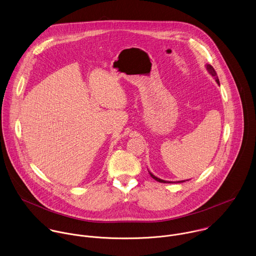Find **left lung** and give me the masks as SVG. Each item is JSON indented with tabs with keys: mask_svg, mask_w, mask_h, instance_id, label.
<instances>
[{
	"mask_svg": "<svg viewBox=\"0 0 256 256\" xmlns=\"http://www.w3.org/2000/svg\"><path fill=\"white\" fill-rule=\"evenodd\" d=\"M206 68L208 70V72L214 78V80H216V82H218V84H220V80H218V76H216V70H214V66H210V64H206ZM148 174H150V176L154 178V180H156V182H162V184H172V182H166V180H160V178H156V176H154L150 170H148ZM186 180H180V182H184ZM174 184V182H172Z\"/></svg>",
	"mask_w": 256,
	"mask_h": 256,
	"instance_id": "obj_1",
	"label": "left lung"
}]
</instances>
